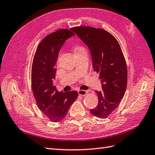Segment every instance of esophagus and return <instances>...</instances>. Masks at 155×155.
I'll use <instances>...</instances> for the list:
<instances>
[{"mask_svg":"<svg viewBox=\"0 0 155 155\" xmlns=\"http://www.w3.org/2000/svg\"><path fill=\"white\" fill-rule=\"evenodd\" d=\"M87 93V91L85 90H79L78 91V94L81 96H85Z\"/></svg>","mask_w":155,"mask_h":155,"instance_id":"1","label":"esophagus"}]
</instances>
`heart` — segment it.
I'll return each mask as SVG.
<instances>
[{
  "mask_svg": "<svg viewBox=\"0 0 155 155\" xmlns=\"http://www.w3.org/2000/svg\"><path fill=\"white\" fill-rule=\"evenodd\" d=\"M85 51V48L81 46V45H76L74 48V53H78L79 51ZM58 61H57V64H58Z\"/></svg>",
  "mask_w": 155,
  "mask_h": 155,
  "instance_id": "b5f03b06",
  "label": "heart"
}]
</instances>
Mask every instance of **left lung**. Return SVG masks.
<instances>
[{
    "label": "left lung",
    "mask_w": 155,
    "mask_h": 155,
    "mask_svg": "<svg viewBox=\"0 0 155 155\" xmlns=\"http://www.w3.org/2000/svg\"><path fill=\"white\" fill-rule=\"evenodd\" d=\"M89 47L93 69L99 74L102 91H97L98 104L92 114L106 119L118 107L127 85V68L119 42L102 28L80 26L71 28Z\"/></svg>",
    "instance_id": "obj_1"
}]
</instances>
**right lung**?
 I'll return each instance as SVG.
<instances>
[{
	"instance_id": "add662e5",
	"label": "right lung",
	"mask_w": 155,
	"mask_h": 155,
	"mask_svg": "<svg viewBox=\"0 0 155 155\" xmlns=\"http://www.w3.org/2000/svg\"><path fill=\"white\" fill-rule=\"evenodd\" d=\"M74 33L60 29L45 36L40 41L33 58L31 86L38 107L52 122L63 119L70 106L78 97L77 91L58 92L53 84L57 70L55 65L62 45Z\"/></svg>"
}]
</instances>
